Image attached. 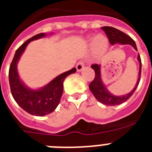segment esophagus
<instances>
[{"instance_id": "esophagus-1", "label": "esophagus", "mask_w": 152, "mask_h": 152, "mask_svg": "<svg viewBox=\"0 0 152 152\" xmlns=\"http://www.w3.org/2000/svg\"><path fill=\"white\" fill-rule=\"evenodd\" d=\"M84 61H79V62L77 64V65H76V68H77V72H81V71L84 69Z\"/></svg>"}]
</instances>
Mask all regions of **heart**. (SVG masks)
<instances>
[{"label": "heart", "instance_id": "b5f03b06", "mask_svg": "<svg viewBox=\"0 0 152 152\" xmlns=\"http://www.w3.org/2000/svg\"><path fill=\"white\" fill-rule=\"evenodd\" d=\"M93 45H94V48L98 52H103L107 47V41L103 36H96L92 40Z\"/></svg>", "mask_w": 152, "mask_h": 152}]
</instances>
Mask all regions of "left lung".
<instances>
[{"instance_id":"left-lung-1","label":"left lung","mask_w":152,"mask_h":152,"mask_svg":"<svg viewBox=\"0 0 152 152\" xmlns=\"http://www.w3.org/2000/svg\"><path fill=\"white\" fill-rule=\"evenodd\" d=\"M101 29L105 32L111 45H114V44L116 43L122 44V45L128 44V45H131L135 50H137L135 41L129 36L126 35L123 32L116 29V28L111 27V26H103V27H101ZM137 59L139 61V78H138L136 84L132 89V91L128 93L127 94L123 95V96H116V95L111 94L110 92H109V91L107 89V88L102 81L100 64H94L91 65V68L94 70L95 72V77L92 82L90 84L89 88L98 101L107 106H116L124 103L131 97L132 95L133 94L134 92L136 90L137 87L139 84V81H140L142 61H141V58L139 55H138Z\"/></svg>"}]
</instances>
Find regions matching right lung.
<instances>
[{
  "label": "right lung",
  "instance_id": "right-lung-1",
  "mask_svg": "<svg viewBox=\"0 0 152 152\" xmlns=\"http://www.w3.org/2000/svg\"><path fill=\"white\" fill-rule=\"evenodd\" d=\"M45 36H46L45 33L36 35L19 47L9 69V82L13 99L23 110L37 116H45L56 110L62 95L64 79L71 74L76 72V68H73L55 77L49 84L38 90L30 89L22 82L19 77L17 62L31 41Z\"/></svg>",
  "mask_w": 152,
  "mask_h": 152
}]
</instances>
